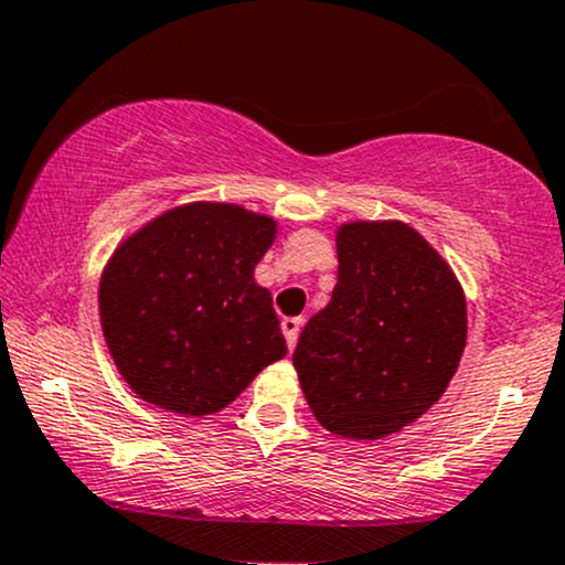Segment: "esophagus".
I'll return each mask as SVG.
<instances>
[{
    "mask_svg": "<svg viewBox=\"0 0 565 565\" xmlns=\"http://www.w3.org/2000/svg\"><path fill=\"white\" fill-rule=\"evenodd\" d=\"M300 328H302V319H300V317H287V319H281V330H284V338H287L289 352H292L295 343H298Z\"/></svg>",
    "mask_w": 565,
    "mask_h": 565,
    "instance_id": "1",
    "label": "esophagus"
}]
</instances>
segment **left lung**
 <instances>
[{
    "mask_svg": "<svg viewBox=\"0 0 565 565\" xmlns=\"http://www.w3.org/2000/svg\"><path fill=\"white\" fill-rule=\"evenodd\" d=\"M338 284L295 349L319 425L376 441L419 419L466 349V298L441 254L403 222L338 230Z\"/></svg>",
    "mask_w": 565,
    "mask_h": 565,
    "instance_id": "obj_1",
    "label": "left lung"
}]
</instances>
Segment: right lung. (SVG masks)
Instances as JSON below:
<instances>
[{"label": "right lung", "instance_id": "add662e5", "mask_svg": "<svg viewBox=\"0 0 565 565\" xmlns=\"http://www.w3.org/2000/svg\"><path fill=\"white\" fill-rule=\"evenodd\" d=\"M276 237L270 216L227 203L162 213L116 248L99 319L118 373L142 401L183 417L222 412L287 354L254 267Z\"/></svg>", "mask_w": 565, "mask_h": 565}]
</instances>
